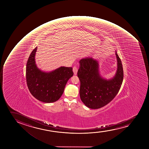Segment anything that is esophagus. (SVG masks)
Segmentation results:
<instances>
[{
  "mask_svg": "<svg viewBox=\"0 0 149 149\" xmlns=\"http://www.w3.org/2000/svg\"><path fill=\"white\" fill-rule=\"evenodd\" d=\"M73 71L74 75H77V72H78V68H77V67L76 66H74L73 68Z\"/></svg>",
  "mask_w": 149,
  "mask_h": 149,
  "instance_id": "esophagus-1",
  "label": "esophagus"
}]
</instances>
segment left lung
Returning a JSON list of instances; mask_svg holds the SVG:
<instances>
[{
	"instance_id": "obj_1",
	"label": "left lung",
	"mask_w": 149,
	"mask_h": 149,
	"mask_svg": "<svg viewBox=\"0 0 149 149\" xmlns=\"http://www.w3.org/2000/svg\"><path fill=\"white\" fill-rule=\"evenodd\" d=\"M117 69L116 75L110 80L100 75L99 63L92 57L79 61L77 75L80 81L81 100L87 107L98 109L110 102L118 94L123 79V70L120 59L116 52Z\"/></svg>"
}]
</instances>
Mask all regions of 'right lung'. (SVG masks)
Returning <instances> with one entry per match:
<instances>
[{
	"label": "right lung",
	"mask_w": 149,
	"mask_h": 149,
	"mask_svg": "<svg viewBox=\"0 0 149 149\" xmlns=\"http://www.w3.org/2000/svg\"><path fill=\"white\" fill-rule=\"evenodd\" d=\"M37 47L29 56L26 65L29 90L36 99L46 103L55 102L63 93L65 85L73 75L72 67H60L50 72H43L36 64Z\"/></svg>",
	"instance_id": "1"
}]
</instances>
